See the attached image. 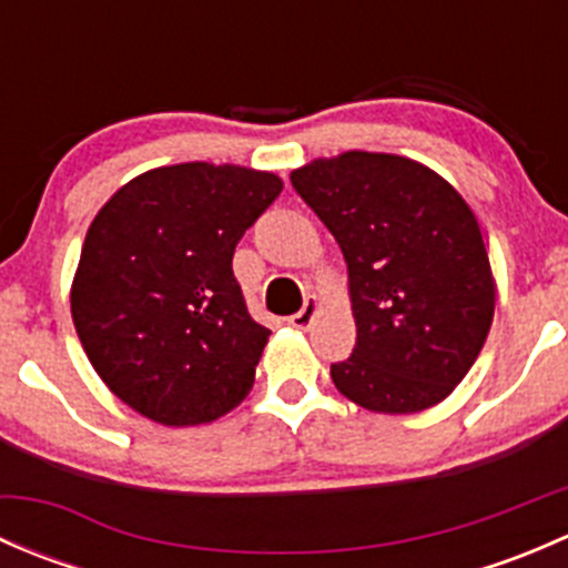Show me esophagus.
I'll return each instance as SVG.
<instances>
[{
    "mask_svg": "<svg viewBox=\"0 0 568 568\" xmlns=\"http://www.w3.org/2000/svg\"><path fill=\"white\" fill-rule=\"evenodd\" d=\"M316 311H318V302L316 300H307L305 307H302L300 313H294V316L288 318V324L296 326V329H307V326L313 324V318H316Z\"/></svg>",
    "mask_w": 568,
    "mask_h": 568,
    "instance_id": "esophagus-1",
    "label": "esophagus"
}]
</instances>
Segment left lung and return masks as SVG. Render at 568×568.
Returning a JSON list of instances; mask_svg holds the SVG:
<instances>
[{
	"label": "left lung",
	"mask_w": 568,
	"mask_h": 568,
	"mask_svg": "<svg viewBox=\"0 0 568 568\" xmlns=\"http://www.w3.org/2000/svg\"><path fill=\"white\" fill-rule=\"evenodd\" d=\"M348 263L352 357L332 363L354 404L409 415L467 376L495 316V280L475 214L434 170L348 151L291 173Z\"/></svg>",
	"instance_id": "obj_1"
}]
</instances>
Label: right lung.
I'll return each mask as SVG.
<instances>
[{"label": "right lung", "instance_id": "add662e5", "mask_svg": "<svg viewBox=\"0 0 568 568\" xmlns=\"http://www.w3.org/2000/svg\"><path fill=\"white\" fill-rule=\"evenodd\" d=\"M280 192L272 173L189 162L134 178L99 211L71 313L93 368L131 409L197 426L250 393L272 332L250 316L233 252Z\"/></svg>", "mask_w": 568, "mask_h": 568}]
</instances>
